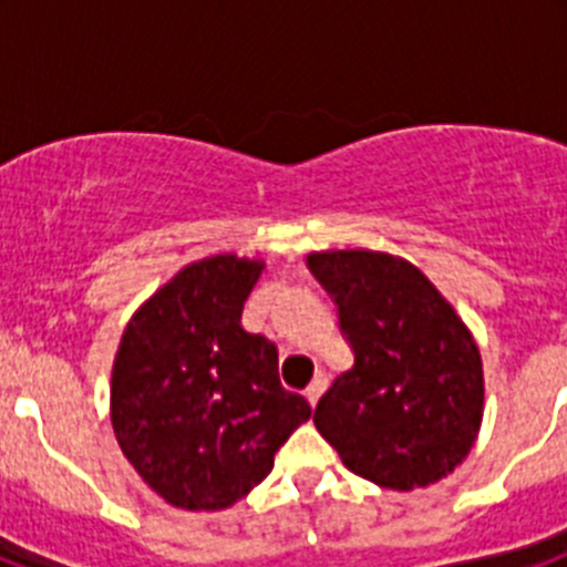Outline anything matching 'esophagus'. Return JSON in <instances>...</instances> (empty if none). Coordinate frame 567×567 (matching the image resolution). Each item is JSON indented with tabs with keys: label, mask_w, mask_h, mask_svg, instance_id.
I'll use <instances>...</instances> for the list:
<instances>
[{
	"label": "esophagus",
	"mask_w": 567,
	"mask_h": 567,
	"mask_svg": "<svg viewBox=\"0 0 567 567\" xmlns=\"http://www.w3.org/2000/svg\"><path fill=\"white\" fill-rule=\"evenodd\" d=\"M327 385H329L327 374H318V378H315L312 383H309V389H307V400H309V405H318L320 394L327 392Z\"/></svg>",
	"instance_id": "obj_1"
}]
</instances>
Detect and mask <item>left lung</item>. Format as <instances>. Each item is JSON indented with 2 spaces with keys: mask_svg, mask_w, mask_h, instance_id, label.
<instances>
[{
  "mask_svg": "<svg viewBox=\"0 0 567 567\" xmlns=\"http://www.w3.org/2000/svg\"><path fill=\"white\" fill-rule=\"evenodd\" d=\"M307 264L338 303L354 365L315 409L343 465L380 488L414 491L452 474L485 409L480 346L414 264L374 249H323Z\"/></svg>",
  "mask_w": 567,
  "mask_h": 567,
  "instance_id": "8db88e82",
  "label": "left lung"
}]
</instances>
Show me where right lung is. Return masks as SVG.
Returning <instances> with one entry per match:
<instances>
[{
	"label": "right lung",
	"mask_w": 567,
	"mask_h": 567,
	"mask_svg": "<svg viewBox=\"0 0 567 567\" xmlns=\"http://www.w3.org/2000/svg\"><path fill=\"white\" fill-rule=\"evenodd\" d=\"M264 260H193L124 327L110 423L127 463L184 511H224L267 480L312 405L278 380V346L240 327Z\"/></svg>",
	"instance_id": "obj_1"
}]
</instances>
